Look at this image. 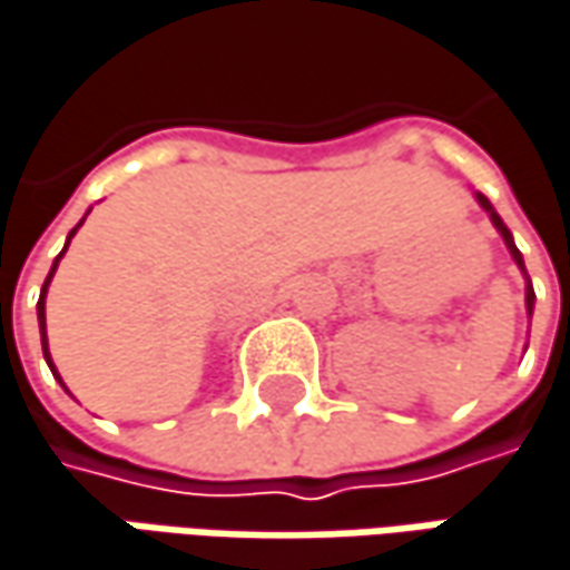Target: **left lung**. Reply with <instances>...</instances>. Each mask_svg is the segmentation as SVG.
Instances as JSON below:
<instances>
[{
  "instance_id": "1",
  "label": "left lung",
  "mask_w": 570,
  "mask_h": 570,
  "mask_svg": "<svg viewBox=\"0 0 570 570\" xmlns=\"http://www.w3.org/2000/svg\"><path fill=\"white\" fill-rule=\"evenodd\" d=\"M474 196H478V203L484 206V213H487V216H490V222H493V228H497V232L503 235V242H507V248H510V254H513V261H517V264H519V271L525 274V264H522V254H519L517 242H513V235H510V228L503 225V218L497 216V209L490 206V199H487L484 193H474ZM532 303H535V293H532V284H529V277H525V309H529V316H532Z\"/></svg>"
}]
</instances>
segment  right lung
I'll return each mask as SVG.
<instances>
[{
    "instance_id": "1",
    "label": "right lung",
    "mask_w": 570,
    "mask_h": 570,
    "mask_svg": "<svg viewBox=\"0 0 570 570\" xmlns=\"http://www.w3.org/2000/svg\"><path fill=\"white\" fill-rule=\"evenodd\" d=\"M80 225H83V222H80ZM80 225H77V228H80ZM77 228L70 232V238L77 235ZM70 238H67V245H70ZM67 245H63V252H67ZM63 252L57 254V261L63 257ZM57 261H53L51 274H48V281H45V286H41V299H38V325H41V348H45V361L51 364V371H53V361H51V352H48V332H45V328H48V322H45V296H48V286H51L53 271H57ZM53 374H57V371H53ZM57 377H60V374H57Z\"/></svg>"
}]
</instances>
